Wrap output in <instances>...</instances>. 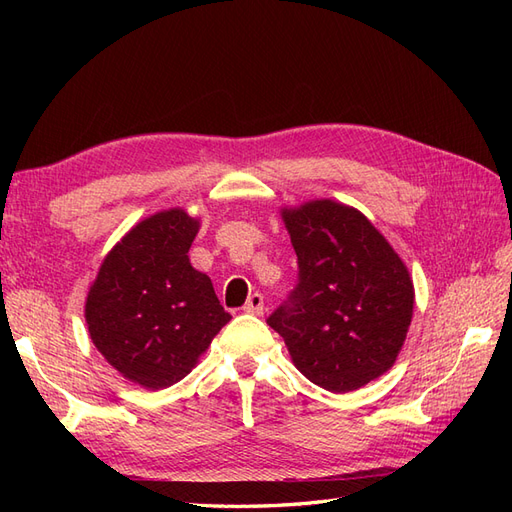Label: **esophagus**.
Listing matches in <instances>:
<instances>
[{"label": "esophagus", "mask_w": 512, "mask_h": 512, "mask_svg": "<svg viewBox=\"0 0 512 512\" xmlns=\"http://www.w3.org/2000/svg\"><path fill=\"white\" fill-rule=\"evenodd\" d=\"M243 312L252 314V316H260L262 312H265V299H262V294H258V292L250 294V299H247V303L243 305Z\"/></svg>", "instance_id": "obj_1"}]
</instances>
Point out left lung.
Here are the masks:
<instances>
[{"mask_svg": "<svg viewBox=\"0 0 512 512\" xmlns=\"http://www.w3.org/2000/svg\"><path fill=\"white\" fill-rule=\"evenodd\" d=\"M299 284L267 324L301 374L350 393L397 361L414 312L408 267L365 215L331 198L284 207Z\"/></svg>", "mask_w": 512, "mask_h": 512, "instance_id": "8db88e82", "label": "left lung"}]
</instances>
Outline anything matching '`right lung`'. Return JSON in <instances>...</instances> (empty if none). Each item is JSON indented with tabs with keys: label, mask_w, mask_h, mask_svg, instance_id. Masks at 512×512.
<instances>
[{
	"label": "right lung",
	"mask_w": 512,
	"mask_h": 512,
	"mask_svg": "<svg viewBox=\"0 0 512 512\" xmlns=\"http://www.w3.org/2000/svg\"><path fill=\"white\" fill-rule=\"evenodd\" d=\"M200 220L166 209L138 222L102 260L85 301L89 337L119 374L160 391L196 367L230 320L190 262Z\"/></svg>",
	"instance_id": "right-lung-1"
}]
</instances>
